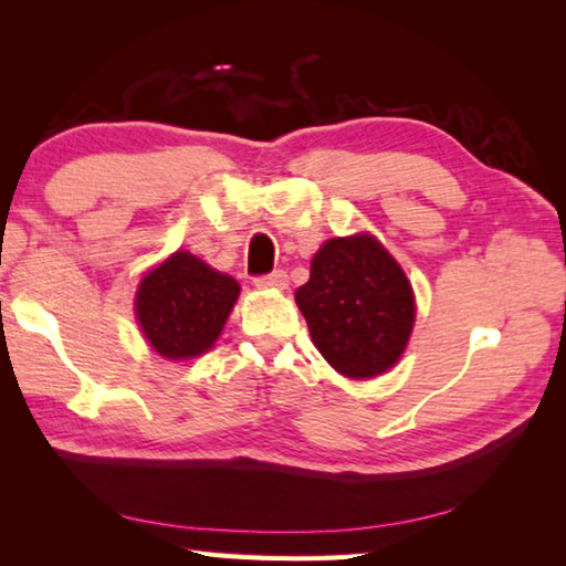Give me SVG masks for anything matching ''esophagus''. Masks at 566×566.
I'll return each mask as SVG.
<instances>
[{
  "label": "esophagus",
  "instance_id": "1",
  "mask_svg": "<svg viewBox=\"0 0 566 566\" xmlns=\"http://www.w3.org/2000/svg\"><path fill=\"white\" fill-rule=\"evenodd\" d=\"M254 284L262 286V290H284V286L290 284V276H286L284 270H274L270 274L254 276Z\"/></svg>",
  "mask_w": 566,
  "mask_h": 566
}]
</instances>
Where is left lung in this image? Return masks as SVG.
Returning <instances> with one entry per match:
<instances>
[{
  "instance_id": "left-lung-1",
  "label": "left lung",
  "mask_w": 566,
  "mask_h": 566,
  "mask_svg": "<svg viewBox=\"0 0 566 566\" xmlns=\"http://www.w3.org/2000/svg\"><path fill=\"white\" fill-rule=\"evenodd\" d=\"M296 304L322 357L352 379L387 371L407 347L415 294L375 237L329 239L312 260Z\"/></svg>"
}]
</instances>
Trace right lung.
Instances as JSON below:
<instances>
[{
    "label": "right lung",
    "mask_w": 566,
    "mask_h": 566,
    "mask_svg": "<svg viewBox=\"0 0 566 566\" xmlns=\"http://www.w3.org/2000/svg\"><path fill=\"white\" fill-rule=\"evenodd\" d=\"M237 296L232 276L214 272L189 252H177L142 280L137 319L161 357H197L212 349Z\"/></svg>",
    "instance_id": "add662e5"
}]
</instances>
